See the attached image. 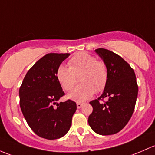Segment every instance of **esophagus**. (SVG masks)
<instances>
[{
  "label": "esophagus",
  "instance_id": "obj_1",
  "mask_svg": "<svg viewBox=\"0 0 155 155\" xmlns=\"http://www.w3.org/2000/svg\"><path fill=\"white\" fill-rule=\"evenodd\" d=\"M83 104H84L83 103H81V102H78V103H77V107L78 108V109H80V108H81V107L83 106Z\"/></svg>",
  "mask_w": 155,
  "mask_h": 155
}]
</instances>
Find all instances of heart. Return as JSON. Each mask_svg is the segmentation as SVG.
Segmentation results:
<instances>
[{
	"label": "heart",
	"instance_id": "1",
	"mask_svg": "<svg viewBox=\"0 0 155 155\" xmlns=\"http://www.w3.org/2000/svg\"><path fill=\"white\" fill-rule=\"evenodd\" d=\"M68 66L57 68V78L66 91L72 90L78 77L81 84L68 94V98L75 101H84L91 98L94 92H101L106 87L108 71L106 64L97 60L94 56L81 52L74 54L68 60Z\"/></svg>",
	"mask_w": 155,
	"mask_h": 155
}]
</instances>
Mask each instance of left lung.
I'll list each match as a JSON object with an SVG mask.
<instances>
[{"label": "left lung", "instance_id": "8db88e82", "mask_svg": "<svg viewBox=\"0 0 155 155\" xmlns=\"http://www.w3.org/2000/svg\"><path fill=\"white\" fill-rule=\"evenodd\" d=\"M95 51L106 64L108 79L101 96L89 102L93 110L88 122L98 134H114L127 125L134 110L138 94L136 75L130 65L118 54L104 48ZM104 98L108 99L106 102Z\"/></svg>", "mask_w": 155, "mask_h": 155}]
</instances>
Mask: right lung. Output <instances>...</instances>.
<instances>
[{
  "label": "right lung",
  "mask_w": 155,
  "mask_h": 155,
  "mask_svg": "<svg viewBox=\"0 0 155 155\" xmlns=\"http://www.w3.org/2000/svg\"><path fill=\"white\" fill-rule=\"evenodd\" d=\"M69 55H45L28 70L19 89L24 117L36 135L47 140H57L66 135L77 110L75 102L70 99L57 103L65 95L57 78V70Z\"/></svg>",
  "instance_id": "add662e5"
}]
</instances>
